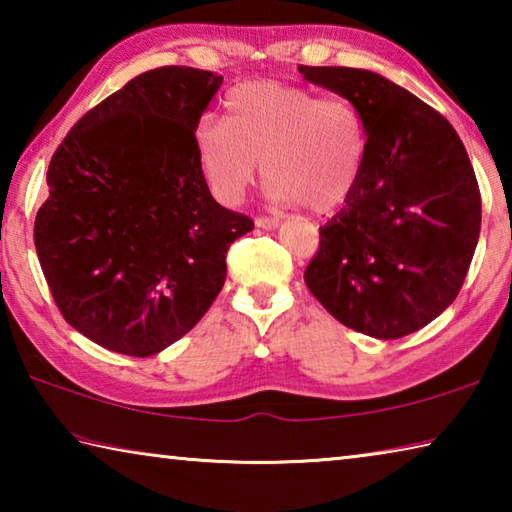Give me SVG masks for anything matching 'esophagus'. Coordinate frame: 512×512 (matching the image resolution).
<instances>
[{"instance_id": "34e87169", "label": "esophagus", "mask_w": 512, "mask_h": 512, "mask_svg": "<svg viewBox=\"0 0 512 512\" xmlns=\"http://www.w3.org/2000/svg\"><path fill=\"white\" fill-rule=\"evenodd\" d=\"M255 225L262 230H275L277 225H280V219H277V216H257Z\"/></svg>"}]
</instances>
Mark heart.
Masks as SVG:
<instances>
[{
  "label": "heart",
  "instance_id": "1",
  "mask_svg": "<svg viewBox=\"0 0 512 512\" xmlns=\"http://www.w3.org/2000/svg\"><path fill=\"white\" fill-rule=\"evenodd\" d=\"M223 124L203 119L196 155L223 201H239L264 162L268 192L311 214H332L357 192L366 131L348 99L282 81H250L228 92Z\"/></svg>",
  "mask_w": 512,
  "mask_h": 512
}]
</instances>
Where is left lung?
I'll return each mask as SVG.
<instances>
[{
  "label": "left lung",
  "mask_w": 512,
  "mask_h": 512,
  "mask_svg": "<svg viewBox=\"0 0 512 512\" xmlns=\"http://www.w3.org/2000/svg\"><path fill=\"white\" fill-rule=\"evenodd\" d=\"M341 94L366 131L354 196L320 228L307 289L339 323L400 339L452 305L481 232V194L452 124L368 69L300 65Z\"/></svg>",
  "instance_id": "8db88e82"
}]
</instances>
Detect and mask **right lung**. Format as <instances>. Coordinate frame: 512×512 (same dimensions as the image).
Returning <instances> with one entry per match:
<instances>
[{
  "instance_id": "1",
  "label": "right lung",
  "mask_w": 512,
  "mask_h": 512,
  "mask_svg": "<svg viewBox=\"0 0 512 512\" xmlns=\"http://www.w3.org/2000/svg\"><path fill=\"white\" fill-rule=\"evenodd\" d=\"M223 76L149 69L85 112L51 155L38 259L60 314L101 348L151 357L205 316L225 255L255 228L210 194L196 126Z\"/></svg>"
}]
</instances>
